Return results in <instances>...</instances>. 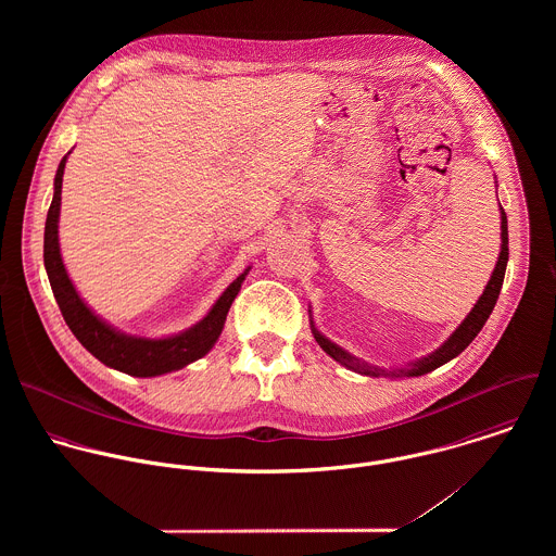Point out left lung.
<instances>
[{"label": "left lung", "mask_w": 556, "mask_h": 556, "mask_svg": "<svg viewBox=\"0 0 556 556\" xmlns=\"http://www.w3.org/2000/svg\"><path fill=\"white\" fill-rule=\"evenodd\" d=\"M507 216H505V210L501 207V252H498V261H496V267L481 293V298L477 300L473 311L467 315V318L458 325V329L434 351L430 353L428 357H421L417 362H413L410 366L406 368H394V370H383V368H377V366H368L366 362H359L357 357H353L351 353H346L344 349H340L338 344H333L331 340H327L317 327L313 325V333L317 338L318 346L331 357L336 359L338 364H342L344 368L353 370V372H359V375H366V377H421L426 372H432L437 370L439 366L447 364L450 359L458 357L473 340H476L477 333L481 331V327L485 325V320L490 317V313L494 311V304L498 300V293H501V287H503V278H505V267H507V258H509V248H507Z\"/></svg>", "instance_id": "1"}]
</instances>
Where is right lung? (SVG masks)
<instances>
[{"instance_id": "obj_1", "label": "right lung", "mask_w": 556, "mask_h": 556, "mask_svg": "<svg viewBox=\"0 0 556 556\" xmlns=\"http://www.w3.org/2000/svg\"><path fill=\"white\" fill-rule=\"evenodd\" d=\"M64 156L58 173H55V192L53 201L47 214L45 225V267L49 274V282L55 295V302L62 311V317L71 331L77 336L80 344L104 366L115 368L119 372L132 375V377H159L164 372L179 370L197 359H201L218 336L223 333L225 320L229 315V308L233 300L238 298L241 282L248 274V269L233 280L227 291L218 298V302L212 306L207 317L192 325L190 329L168 336V338H141V336H128L104 323L98 315H93L87 304L80 300L73 280L68 278V271L64 267L62 254H60V238H58V223H60V205H62V179H64Z\"/></svg>"}]
</instances>
